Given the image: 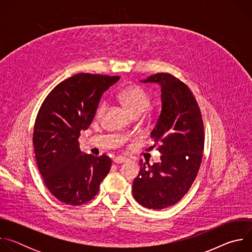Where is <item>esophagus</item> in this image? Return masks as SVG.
I'll list each match as a JSON object with an SVG mask.
<instances>
[{
	"label": "esophagus",
	"instance_id": "34e87169",
	"mask_svg": "<svg viewBox=\"0 0 252 252\" xmlns=\"http://www.w3.org/2000/svg\"><path fill=\"white\" fill-rule=\"evenodd\" d=\"M126 160H127V158H124V157H117V158L114 159L115 163H117V164H120V163L126 162Z\"/></svg>",
	"mask_w": 252,
	"mask_h": 252
}]
</instances>
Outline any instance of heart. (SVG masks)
Returning <instances> with one entry per match:
<instances>
[{
  "label": "heart",
  "mask_w": 252,
  "mask_h": 252,
  "mask_svg": "<svg viewBox=\"0 0 252 252\" xmlns=\"http://www.w3.org/2000/svg\"><path fill=\"white\" fill-rule=\"evenodd\" d=\"M120 100L134 116L145 112L151 104L152 94L139 85H129L124 88L119 94ZM106 110V101L101 100L96 109V118H101Z\"/></svg>",
  "instance_id": "heart-1"
}]
</instances>
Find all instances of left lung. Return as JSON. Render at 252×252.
I'll return each mask as SVG.
<instances>
[{
	"instance_id": "left-lung-1",
	"label": "left lung",
	"mask_w": 252,
	"mask_h": 252,
	"mask_svg": "<svg viewBox=\"0 0 252 252\" xmlns=\"http://www.w3.org/2000/svg\"><path fill=\"white\" fill-rule=\"evenodd\" d=\"M141 82L161 87V113L151 133L161 157L153 165L140 161L132 194L142 206L163 209L181 200L197 175L204 148L203 122L194 95L177 78L159 73Z\"/></svg>"
}]
</instances>
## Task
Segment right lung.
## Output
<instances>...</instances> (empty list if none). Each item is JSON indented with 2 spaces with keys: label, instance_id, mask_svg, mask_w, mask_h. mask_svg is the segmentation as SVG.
I'll return each instance as SVG.
<instances>
[{
  "label": "right lung",
  "instance_id": "1",
  "mask_svg": "<svg viewBox=\"0 0 252 252\" xmlns=\"http://www.w3.org/2000/svg\"><path fill=\"white\" fill-rule=\"evenodd\" d=\"M119 80L75 75L55 87L40 107L32 134L35 160L50 192L65 204L92 200L111 169L107 156L83 154L79 137L91 126L102 94Z\"/></svg>",
  "mask_w": 252,
  "mask_h": 252
}]
</instances>
